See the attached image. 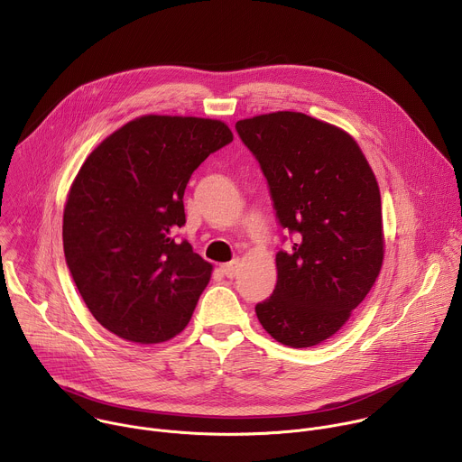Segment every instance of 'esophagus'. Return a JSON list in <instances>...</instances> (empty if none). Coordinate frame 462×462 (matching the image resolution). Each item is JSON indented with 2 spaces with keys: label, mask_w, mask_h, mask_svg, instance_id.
<instances>
[{
  "label": "esophagus",
  "mask_w": 462,
  "mask_h": 462,
  "mask_svg": "<svg viewBox=\"0 0 462 462\" xmlns=\"http://www.w3.org/2000/svg\"><path fill=\"white\" fill-rule=\"evenodd\" d=\"M237 271H239V261L237 259H234L230 263H223V265H221V273L226 278H234L237 274Z\"/></svg>",
  "instance_id": "1"
}]
</instances>
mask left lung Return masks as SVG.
Returning a JSON list of instances; mask_svg holds the SVG:
<instances>
[{
  "instance_id": "8db88e82",
  "label": "left lung",
  "mask_w": 462,
  "mask_h": 462,
  "mask_svg": "<svg viewBox=\"0 0 462 462\" xmlns=\"http://www.w3.org/2000/svg\"><path fill=\"white\" fill-rule=\"evenodd\" d=\"M237 134L265 173L283 228L296 232L278 252V283L255 305L280 344L312 347L337 335L374 285L383 263L376 177L342 127L298 111L237 120Z\"/></svg>"
}]
</instances>
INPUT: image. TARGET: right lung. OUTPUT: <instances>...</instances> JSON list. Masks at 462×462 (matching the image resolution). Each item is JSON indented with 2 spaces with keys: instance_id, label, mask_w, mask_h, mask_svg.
Instances as JSON below:
<instances>
[{
  "instance_id": "1",
  "label": "right lung",
  "mask_w": 462,
  "mask_h": 462,
  "mask_svg": "<svg viewBox=\"0 0 462 462\" xmlns=\"http://www.w3.org/2000/svg\"><path fill=\"white\" fill-rule=\"evenodd\" d=\"M234 141L216 118L144 115L106 137L80 166L63 208V252L95 319L134 344H162L188 325L212 263L175 241L184 188Z\"/></svg>"
}]
</instances>
